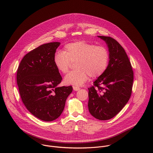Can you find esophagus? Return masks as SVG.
<instances>
[{
	"label": "esophagus",
	"mask_w": 153,
	"mask_h": 153,
	"mask_svg": "<svg viewBox=\"0 0 153 153\" xmlns=\"http://www.w3.org/2000/svg\"><path fill=\"white\" fill-rule=\"evenodd\" d=\"M73 89H74V91H79V90L80 89V88L78 87L73 86Z\"/></svg>",
	"instance_id": "esophagus-1"
}]
</instances>
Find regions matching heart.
Wrapping results in <instances>:
<instances>
[{
    "label": "heart",
    "mask_w": 153,
    "mask_h": 153,
    "mask_svg": "<svg viewBox=\"0 0 153 153\" xmlns=\"http://www.w3.org/2000/svg\"><path fill=\"white\" fill-rule=\"evenodd\" d=\"M109 58L105 47L81 41L66 44L64 51H57L53 62L59 71L65 74L72 62L76 61V69L66 75L64 82L79 86L87 81L89 76L94 78L102 75L108 66Z\"/></svg>",
    "instance_id": "b5f03b06"
}]
</instances>
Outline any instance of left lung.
Here are the masks:
<instances>
[{
    "instance_id": "1",
    "label": "left lung",
    "mask_w": 153,
    "mask_h": 153,
    "mask_svg": "<svg viewBox=\"0 0 153 153\" xmlns=\"http://www.w3.org/2000/svg\"><path fill=\"white\" fill-rule=\"evenodd\" d=\"M105 42L109 62L106 71L88 90V109L100 120L115 117L128 102L132 92L134 74L128 57L121 45L114 39L98 36Z\"/></svg>"
}]
</instances>
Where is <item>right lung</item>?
I'll return each mask as SVG.
<instances>
[{
	"label": "right lung",
	"mask_w": 153,
	"mask_h": 153,
	"mask_svg": "<svg viewBox=\"0 0 153 153\" xmlns=\"http://www.w3.org/2000/svg\"><path fill=\"white\" fill-rule=\"evenodd\" d=\"M60 42L43 44L27 53L17 71V84L22 102L35 117L52 121L62 114L72 86L58 87L62 76L53 62Z\"/></svg>",
	"instance_id": "1"
}]
</instances>
